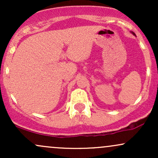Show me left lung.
<instances>
[{
  "mask_svg": "<svg viewBox=\"0 0 158 158\" xmlns=\"http://www.w3.org/2000/svg\"><path fill=\"white\" fill-rule=\"evenodd\" d=\"M132 32V34H133L134 35H135V32Z\"/></svg>",
  "mask_w": 158,
  "mask_h": 158,
  "instance_id": "left-lung-1",
  "label": "left lung"
}]
</instances>
